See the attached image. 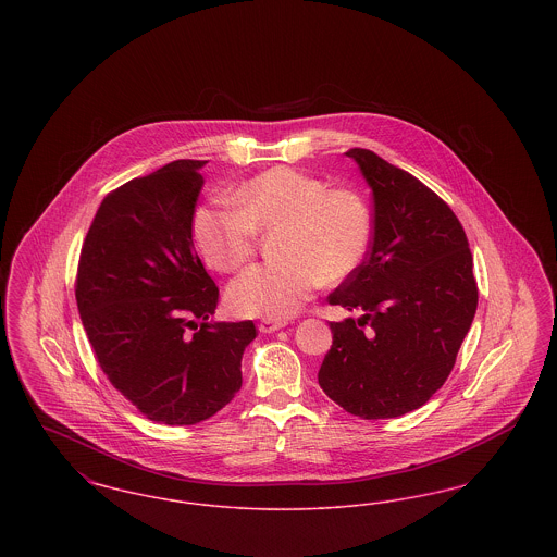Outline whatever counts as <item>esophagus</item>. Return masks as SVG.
Here are the masks:
<instances>
[{
  "label": "esophagus",
  "instance_id": "obj_1",
  "mask_svg": "<svg viewBox=\"0 0 557 557\" xmlns=\"http://www.w3.org/2000/svg\"><path fill=\"white\" fill-rule=\"evenodd\" d=\"M286 325V321H282V319H261L259 321V330L263 332V334H273V332H277V330H282Z\"/></svg>",
  "mask_w": 557,
  "mask_h": 557
}]
</instances>
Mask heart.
Wrapping results in <instances>:
<instances>
[{
    "mask_svg": "<svg viewBox=\"0 0 557 557\" xmlns=\"http://www.w3.org/2000/svg\"><path fill=\"white\" fill-rule=\"evenodd\" d=\"M232 202L202 207L194 216L205 261L221 273L239 271L257 252L259 230L275 227L282 255L232 284L227 298L238 315L290 318L323 282H343L366 259L370 207L355 189L325 187L305 171L273 166L238 187Z\"/></svg>",
    "mask_w": 557,
    "mask_h": 557,
    "instance_id": "1",
    "label": "heart"
}]
</instances>
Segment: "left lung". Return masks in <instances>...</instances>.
Wrapping results in <instances>:
<instances>
[{
	"label": "left lung",
	"mask_w": 557,
	"mask_h": 557,
	"mask_svg": "<svg viewBox=\"0 0 557 557\" xmlns=\"http://www.w3.org/2000/svg\"><path fill=\"white\" fill-rule=\"evenodd\" d=\"M373 191L370 250L327 296L363 311L332 321L319 386L345 411L388 420L445 384L472 319L478 286L466 232L449 205L411 173L350 148Z\"/></svg>",
	"instance_id": "left-lung-1"
}]
</instances>
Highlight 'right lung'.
<instances>
[{"instance_id":"1","label":"right lung","mask_w":557,"mask_h":557,"mask_svg":"<svg viewBox=\"0 0 557 557\" xmlns=\"http://www.w3.org/2000/svg\"><path fill=\"white\" fill-rule=\"evenodd\" d=\"M200 166L175 160L112 189L81 246L75 296L87 341L110 384L159 424L221 411L257 338L252 321H207L219 288L191 242Z\"/></svg>"}]
</instances>
